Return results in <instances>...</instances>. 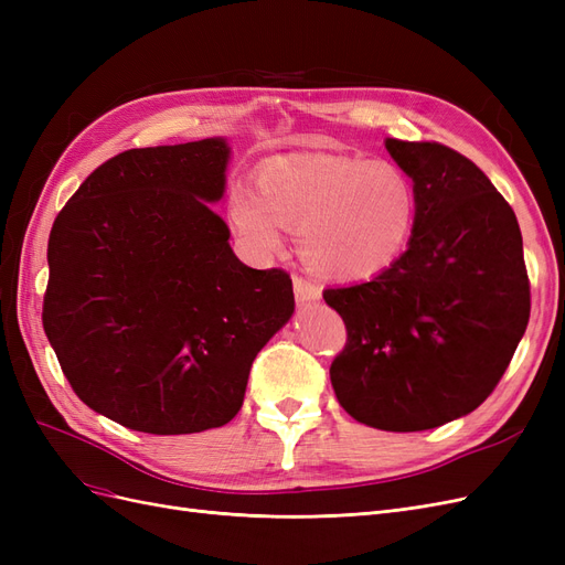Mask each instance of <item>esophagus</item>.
Instances as JSON below:
<instances>
[{
    "label": "esophagus",
    "mask_w": 565,
    "mask_h": 565,
    "mask_svg": "<svg viewBox=\"0 0 565 565\" xmlns=\"http://www.w3.org/2000/svg\"><path fill=\"white\" fill-rule=\"evenodd\" d=\"M295 297H297V303L318 301L320 299V287L313 285L311 280L295 278Z\"/></svg>",
    "instance_id": "esophagus-1"
}]
</instances>
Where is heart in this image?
Masks as SVG:
<instances>
[{
  "instance_id": "obj_1",
  "label": "heart",
  "mask_w": 565,
  "mask_h": 565,
  "mask_svg": "<svg viewBox=\"0 0 565 565\" xmlns=\"http://www.w3.org/2000/svg\"><path fill=\"white\" fill-rule=\"evenodd\" d=\"M228 218L254 254H273L282 228H299V252L320 276L367 280L401 259L415 231V185L398 164L351 156L273 160L259 191L235 185Z\"/></svg>"
}]
</instances>
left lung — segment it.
I'll return each mask as SVG.
<instances>
[{"label":"left lung","instance_id":"1","mask_svg":"<svg viewBox=\"0 0 565 565\" xmlns=\"http://www.w3.org/2000/svg\"><path fill=\"white\" fill-rule=\"evenodd\" d=\"M384 143L413 179L415 231L380 276L322 292L349 332L330 380L353 419L424 431L498 386L525 332L530 285L516 214L481 169L440 143Z\"/></svg>","mask_w":565,"mask_h":565}]
</instances>
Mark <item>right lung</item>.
<instances>
[{
  "instance_id": "obj_1",
  "label": "right lung",
  "mask_w": 565,
  "mask_h": 565,
  "mask_svg": "<svg viewBox=\"0 0 565 565\" xmlns=\"http://www.w3.org/2000/svg\"><path fill=\"white\" fill-rule=\"evenodd\" d=\"M228 160L224 136L125 150L51 228L44 332L79 401L127 429L228 424L256 353L295 313L287 273L245 266L212 210Z\"/></svg>"
}]
</instances>
